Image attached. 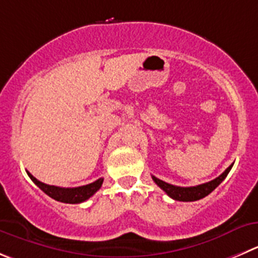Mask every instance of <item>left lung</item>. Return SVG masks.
Wrapping results in <instances>:
<instances>
[{
    "mask_svg": "<svg viewBox=\"0 0 258 258\" xmlns=\"http://www.w3.org/2000/svg\"><path fill=\"white\" fill-rule=\"evenodd\" d=\"M233 167V164H230L229 167L224 171L220 176H218L217 178L214 180L209 181L207 183H201V185L198 186H191V187H180V186H175L171 185V183L164 182V181L159 180V178L154 177L152 176L154 182L164 191V192L167 194L170 198H172L173 200H178V201H196L200 200V199L205 198V196L209 195L213 190H215V187L222 183V181L227 177V175L229 173L230 168Z\"/></svg>",
    "mask_w": 258,
    "mask_h": 258,
    "instance_id": "8db88e82",
    "label": "left lung"
}]
</instances>
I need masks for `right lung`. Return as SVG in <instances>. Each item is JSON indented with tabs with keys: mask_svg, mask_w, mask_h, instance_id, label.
Masks as SVG:
<instances>
[{
	"mask_svg": "<svg viewBox=\"0 0 258 258\" xmlns=\"http://www.w3.org/2000/svg\"><path fill=\"white\" fill-rule=\"evenodd\" d=\"M28 175L33 180V182L40 190H43L46 195L50 196L54 200L60 201V203H67V204H80V203H83V201H86L94 195L97 190H100L102 182H104V178H99L95 182L88 183V185L85 186H80V187H58V186L46 185V183L40 182L30 172H28Z\"/></svg>",
	"mask_w": 258,
	"mask_h": 258,
	"instance_id": "add662e5",
	"label": "right lung"
}]
</instances>
